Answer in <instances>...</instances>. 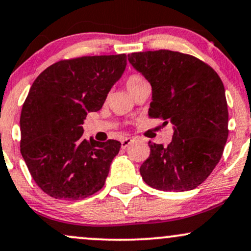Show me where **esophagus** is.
I'll list each match as a JSON object with an SVG mask.
<instances>
[{
    "label": "esophagus",
    "mask_w": 251,
    "mask_h": 251,
    "mask_svg": "<svg viewBox=\"0 0 251 251\" xmlns=\"http://www.w3.org/2000/svg\"><path fill=\"white\" fill-rule=\"evenodd\" d=\"M132 142H133V140H132L131 138H128V137L124 138V139L122 140V148H123V149H126Z\"/></svg>",
    "instance_id": "obj_1"
}]
</instances>
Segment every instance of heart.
<instances>
[{"label":"heart","mask_w":251,"mask_h":251,"mask_svg":"<svg viewBox=\"0 0 251 251\" xmlns=\"http://www.w3.org/2000/svg\"><path fill=\"white\" fill-rule=\"evenodd\" d=\"M145 83H148L146 82V80L144 79L143 76L138 75V74H132V75H129L125 81L126 88H127V91L131 93L132 97H133L135 92L142 87L143 85H145Z\"/></svg>","instance_id":"heart-1"}]
</instances>
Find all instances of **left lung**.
Wrapping results in <instances>:
<instances>
[{"mask_svg": "<svg viewBox=\"0 0 251 251\" xmlns=\"http://www.w3.org/2000/svg\"><path fill=\"white\" fill-rule=\"evenodd\" d=\"M128 61L152 86L150 118L174 125L168 146L149 142L150 157L140 166L144 181L163 191L201 185L223 154L227 103L223 82L208 63L179 51H140Z\"/></svg>", "mask_w": 251, "mask_h": 251, "instance_id": "1", "label": "left lung"}]
</instances>
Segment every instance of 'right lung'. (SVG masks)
Here are the masks:
<instances>
[{
  "label": "right lung",
  "instance_id": "right-lung-1",
  "mask_svg": "<svg viewBox=\"0 0 251 251\" xmlns=\"http://www.w3.org/2000/svg\"><path fill=\"white\" fill-rule=\"evenodd\" d=\"M125 54L61 60L36 77L22 106L20 150L39 188L56 200H82L105 184L117 140L83 139L88 112L102 107L126 68Z\"/></svg>",
  "mask_w": 251,
  "mask_h": 251
}]
</instances>
